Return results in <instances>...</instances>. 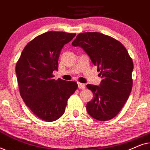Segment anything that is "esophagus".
<instances>
[{
  "label": "esophagus",
  "instance_id": "esophagus-1",
  "mask_svg": "<svg viewBox=\"0 0 150 150\" xmlns=\"http://www.w3.org/2000/svg\"><path fill=\"white\" fill-rule=\"evenodd\" d=\"M78 87H79V89H85V85L83 83H78Z\"/></svg>",
  "mask_w": 150,
  "mask_h": 150
}]
</instances>
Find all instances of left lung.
<instances>
[{"label": "left lung", "instance_id": "left-lung-1", "mask_svg": "<svg viewBox=\"0 0 150 150\" xmlns=\"http://www.w3.org/2000/svg\"><path fill=\"white\" fill-rule=\"evenodd\" d=\"M71 45L83 49L102 78L99 86L87 85L94 96L87 104V112L95 120H111L124 106L132 90V59L120 42L100 33H80Z\"/></svg>", "mask_w": 150, "mask_h": 150}]
</instances>
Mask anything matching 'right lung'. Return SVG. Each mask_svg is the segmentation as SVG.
<instances>
[{
	"mask_svg": "<svg viewBox=\"0 0 150 150\" xmlns=\"http://www.w3.org/2000/svg\"><path fill=\"white\" fill-rule=\"evenodd\" d=\"M76 33L48 31L36 37L22 50L16 66L20 96L33 114L46 122L63 115L67 100L78 87L76 82L53 79L65 44Z\"/></svg>",
	"mask_w": 150,
	"mask_h": 150,
	"instance_id": "right-lung-1",
	"label": "right lung"
}]
</instances>
